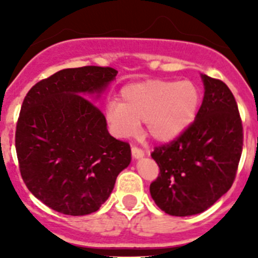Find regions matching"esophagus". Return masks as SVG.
Masks as SVG:
<instances>
[{
	"label": "esophagus",
	"instance_id": "obj_1",
	"mask_svg": "<svg viewBox=\"0 0 258 258\" xmlns=\"http://www.w3.org/2000/svg\"><path fill=\"white\" fill-rule=\"evenodd\" d=\"M132 155H133L134 159H141V157L145 156V151L140 147H137V146H133L132 147Z\"/></svg>",
	"mask_w": 258,
	"mask_h": 258
}]
</instances>
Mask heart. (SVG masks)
Returning <instances> with one entry per match:
<instances>
[{
    "instance_id": "obj_1",
    "label": "heart",
    "mask_w": 258,
    "mask_h": 258,
    "mask_svg": "<svg viewBox=\"0 0 258 258\" xmlns=\"http://www.w3.org/2000/svg\"><path fill=\"white\" fill-rule=\"evenodd\" d=\"M121 102L107 104L106 120L116 137L129 138L146 122L156 141L174 140L192 122L200 103L199 88L191 81L146 80L121 90Z\"/></svg>"
}]
</instances>
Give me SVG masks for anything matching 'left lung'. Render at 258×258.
Returning a JSON list of instances; mask_svg holds the SVG:
<instances>
[{
    "mask_svg": "<svg viewBox=\"0 0 258 258\" xmlns=\"http://www.w3.org/2000/svg\"><path fill=\"white\" fill-rule=\"evenodd\" d=\"M202 79L206 92L194 122L151 154L160 173L150 192L170 216H192L213 206L234 183L243 150V125L231 90L221 80Z\"/></svg>",
    "mask_w": 258,
    "mask_h": 258,
    "instance_id": "obj_1",
    "label": "left lung"
}]
</instances>
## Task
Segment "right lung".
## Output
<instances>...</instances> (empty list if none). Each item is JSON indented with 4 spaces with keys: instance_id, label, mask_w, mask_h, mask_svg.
<instances>
[{
    "instance_id": "add662e5",
    "label": "right lung",
    "mask_w": 258,
    "mask_h": 258,
    "mask_svg": "<svg viewBox=\"0 0 258 258\" xmlns=\"http://www.w3.org/2000/svg\"><path fill=\"white\" fill-rule=\"evenodd\" d=\"M117 75L111 67L67 68L27 93L15 132L22 178L59 213L85 216L108 199L131 146L113 138L106 117L84 94H101Z\"/></svg>"
}]
</instances>
